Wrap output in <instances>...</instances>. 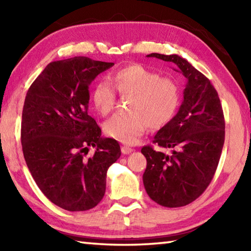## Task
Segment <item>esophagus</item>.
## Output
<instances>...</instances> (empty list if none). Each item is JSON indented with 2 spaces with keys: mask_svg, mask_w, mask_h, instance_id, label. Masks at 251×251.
<instances>
[{
  "mask_svg": "<svg viewBox=\"0 0 251 251\" xmlns=\"http://www.w3.org/2000/svg\"><path fill=\"white\" fill-rule=\"evenodd\" d=\"M121 151H122V152H123V154H124V155H128V154H130L131 151H133V148H130V147H128V146H122Z\"/></svg>",
  "mask_w": 251,
  "mask_h": 251,
  "instance_id": "esophagus-1",
  "label": "esophagus"
}]
</instances>
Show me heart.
<instances>
[{"instance_id": "b5f03b06", "label": "heart", "mask_w": 251, "mask_h": 251, "mask_svg": "<svg viewBox=\"0 0 251 251\" xmlns=\"http://www.w3.org/2000/svg\"><path fill=\"white\" fill-rule=\"evenodd\" d=\"M116 90L122 94H133L130 112L115 114L105 122L104 130L109 137L123 144H134L145 133L147 126L160 128L175 115L180 101L179 85L174 78L141 64H130L113 76ZM114 88L105 82L97 83L92 91V101L101 115L115 105Z\"/></svg>"}]
</instances>
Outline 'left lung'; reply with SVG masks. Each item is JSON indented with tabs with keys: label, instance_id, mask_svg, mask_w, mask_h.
Returning <instances> with one entry per match:
<instances>
[{
	"label": "left lung",
	"instance_id": "1",
	"mask_svg": "<svg viewBox=\"0 0 251 251\" xmlns=\"http://www.w3.org/2000/svg\"><path fill=\"white\" fill-rule=\"evenodd\" d=\"M171 62L187 79L184 100L175 116L154 141L171 152L144 146L146 193L160 206L176 208L193 202L205 192L217 169L225 142V120L218 93L210 80L176 54H148Z\"/></svg>",
	"mask_w": 251,
	"mask_h": 251
}]
</instances>
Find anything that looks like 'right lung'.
Instances as JSON below:
<instances>
[{
	"label": "right lung",
	"mask_w": 251,
	"mask_h": 251,
	"mask_svg": "<svg viewBox=\"0 0 251 251\" xmlns=\"http://www.w3.org/2000/svg\"><path fill=\"white\" fill-rule=\"evenodd\" d=\"M113 65L86 56L52 62L25 97L21 125L25 161L42 193L65 210L99 205L108 168L121 156L118 142L101 137L88 115L90 85ZM90 147L96 152L87 156Z\"/></svg>",
	"instance_id": "1"
}]
</instances>
